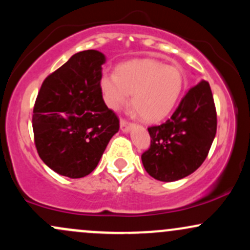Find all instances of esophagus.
<instances>
[{"label":"esophagus","mask_w":250,"mask_h":250,"mask_svg":"<svg viewBox=\"0 0 250 250\" xmlns=\"http://www.w3.org/2000/svg\"><path fill=\"white\" fill-rule=\"evenodd\" d=\"M120 128L123 133H128L131 128V123H129L128 121H125V120H121L120 121Z\"/></svg>","instance_id":"obj_1"}]
</instances>
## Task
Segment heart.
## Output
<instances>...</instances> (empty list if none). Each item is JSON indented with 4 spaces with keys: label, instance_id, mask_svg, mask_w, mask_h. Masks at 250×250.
I'll list each match as a JSON object with an SVG mask.
<instances>
[{
    "label": "heart",
    "instance_id": "obj_1",
    "mask_svg": "<svg viewBox=\"0 0 250 250\" xmlns=\"http://www.w3.org/2000/svg\"><path fill=\"white\" fill-rule=\"evenodd\" d=\"M104 102L119 110L130 101L148 122H159L171 114L184 87L183 71L153 58L120 65L116 75L104 72L100 79Z\"/></svg>",
    "mask_w": 250,
    "mask_h": 250
}]
</instances>
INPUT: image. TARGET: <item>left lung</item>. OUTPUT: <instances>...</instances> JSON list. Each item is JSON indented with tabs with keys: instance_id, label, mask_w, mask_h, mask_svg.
Segmentation results:
<instances>
[{
	"instance_id": "1",
	"label": "left lung",
	"mask_w": 250,
	"mask_h": 250,
	"mask_svg": "<svg viewBox=\"0 0 250 250\" xmlns=\"http://www.w3.org/2000/svg\"><path fill=\"white\" fill-rule=\"evenodd\" d=\"M217 129L215 103L207 81L186 92L171 119L148 128L150 147L141 155L147 173L160 182H175L204 163Z\"/></svg>"
}]
</instances>
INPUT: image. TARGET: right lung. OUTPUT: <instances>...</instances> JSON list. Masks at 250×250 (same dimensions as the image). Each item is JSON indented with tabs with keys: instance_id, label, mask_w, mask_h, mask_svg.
Returning <instances> with one entry per match:
<instances>
[{
	"instance_id": "right-lung-1",
	"label": "right lung",
	"mask_w": 250,
	"mask_h": 250,
	"mask_svg": "<svg viewBox=\"0 0 250 250\" xmlns=\"http://www.w3.org/2000/svg\"><path fill=\"white\" fill-rule=\"evenodd\" d=\"M104 62L102 52H78L41 85L32 121L35 147L60 175L77 179L91 173L119 131V119L100 86Z\"/></svg>"
}]
</instances>
